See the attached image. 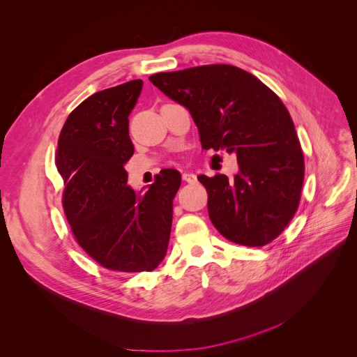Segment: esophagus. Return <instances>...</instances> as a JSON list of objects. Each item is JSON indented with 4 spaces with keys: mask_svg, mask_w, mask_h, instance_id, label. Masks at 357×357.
Wrapping results in <instances>:
<instances>
[{
    "mask_svg": "<svg viewBox=\"0 0 357 357\" xmlns=\"http://www.w3.org/2000/svg\"><path fill=\"white\" fill-rule=\"evenodd\" d=\"M182 179H183L185 182H188V183H197V181H198L197 175L192 174V172H185V174H182Z\"/></svg>",
    "mask_w": 357,
    "mask_h": 357,
    "instance_id": "esophagus-1",
    "label": "esophagus"
}]
</instances>
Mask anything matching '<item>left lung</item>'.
Listing matches in <instances>:
<instances>
[{"mask_svg":"<svg viewBox=\"0 0 357 357\" xmlns=\"http://www.w3.org/2000/svg\"><path fill=\"white\" fill-rule=\"evenodd\" d=\"M149 80L186 107L202 149L236 155L240 172L199 182L208 192V213L227 240L263 247L284 231L298 208L304 158L294 123L277 94L248 71L209 64Z\"/></svg>","mask_w":357,"mask_h":357,"instance_id":"8db88e82","label":"left lung"}]
</instances>
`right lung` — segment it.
I'll return each mask as SVG.
<instances>
[{"mask_svg":"<svg viewBox=\"0 0 357 357\" xmlns=\"http://www.w3.org/2000/svg\"><path fill=\"white\" fill-rule=\"evenodd\" d=\"M144 82L91 94L67 117L56 165L64 179L63 208L79 245L112 271L155 270L166 255L181 174L162 169L145 192L128 182L133 155L129 114Z\"/></svg>","mask_w":357,"mask_h":357,"instance_id":"obj_1","label":"right lung"}]
</instances>
